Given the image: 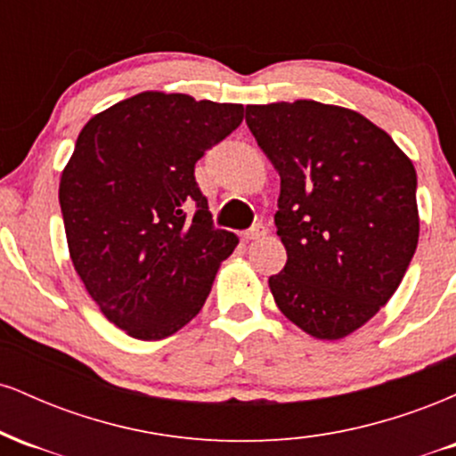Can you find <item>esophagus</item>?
Here are the masks:
<instances>
[{"label":"esophagus","mask_w":456,"mask_h":456,"mask_svg":"<svg viewBox=\"0 0 456 456\" xmlns=\"http://www.w3.org/2000/svg\"><path fill=\"white\" fill-rule=\"evenodd\" d=\"M268 233V229H265V224H255L253 229H248V232L244 233V240L246 242H253V240H259V238H264V235Z\"/></svg>","instance_id":"obj_1"}]
</instances>
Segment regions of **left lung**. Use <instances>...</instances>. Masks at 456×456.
Segmentation results:
<instances>
[{
    "label": "left lung",
    "instance_id": "left-lung-1",
    "mask_svg": "<svg viewBox=\"0 0 456 456\" xmlns=\"http://www.w3.org/2000/svg\"><path fill=\"white\" fill-rule=\"evenodd\" d=\"M246 124L281 175L276 306L311 337H347L390 300L416 253V169L386 130L337 104H246Z\"/></svg>",
    "mask_w": 456,
    "mask_h": 456
}]
</instances>
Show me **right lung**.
<instances>
[{
	"mask_svg": "<svg viewBox=\"0 0 456 456\" xmlns=\"http://www.w3.org/2000/svg\"><path fill=\"white\" fill-rule=\"evenodd\" d=\"M242 104L141 92L94 115L61 171L68 250L87 294L128 337L160 341L201 311L238 238L216 229L195 162Z\"/></svg>",
	"mask_w": 456,
	"mask_h": 456,
	"instance_id": "add662e5",
	"label": "right lung"
}]
</instances>
